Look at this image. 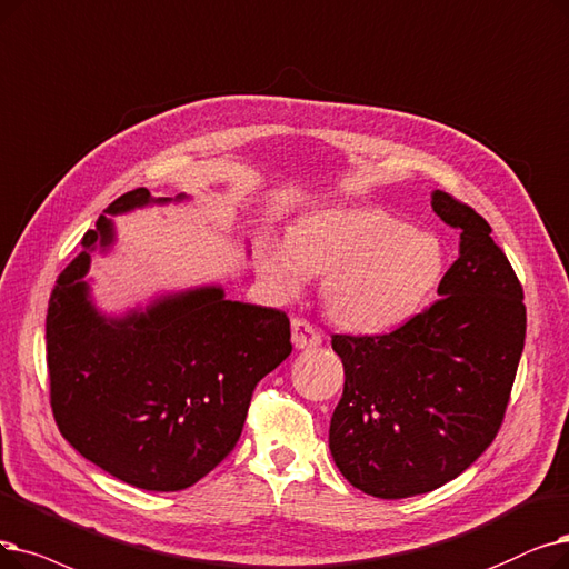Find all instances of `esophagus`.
I'll return each instance as SVG.
<instances>
[{
	"label": "esophagus",
	"mask_w": 569,
	"mask_h": 569,
	"mask_svg": "<svg viewBox=\"0 0 569 569\" xmlns=\"http://www.w3.org/2000/svg\"><path fill=\"white\" fill-rule=\"evenodd\" d=\"M320 341H323V337H320V332L311 323H307V320H302V318L292 320V346L295 349H300V351L316 349V346H320Z\"/></svg>",
	"instance_id": "1"
}]
</instances>
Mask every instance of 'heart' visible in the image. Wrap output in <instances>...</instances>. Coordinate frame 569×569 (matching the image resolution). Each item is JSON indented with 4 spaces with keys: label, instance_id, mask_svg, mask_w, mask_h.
I'll return each instance as SVG.
<instances>
[{
    "label": "heart",
    "instance_id": "1",
    "mask_svg": "<svg viewBox=\"0 0 569 569\" xmlns=\"http://www.w3.org/2000/svg\"><path fill=\"white\" fill-rule=\"evenodd\" d=\"M262 279L283 298L320 277V302L337 326L377 335L405 326L441 283V241L377 207L316 209L295 220L286 239L258 246Z\"/></svg>",
    "mask_w": 569,
    "mask_h": 569
}]
</instances>
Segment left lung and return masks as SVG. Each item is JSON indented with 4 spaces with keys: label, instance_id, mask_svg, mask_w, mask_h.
<instances>
[{
    "label": "left lung",
    "instance_id": "1",
    "mask_svg": "<svg viewBox=\"0 0 569 569\" xmlns=\"http://www.w3.org/2000/svg\"><path fill=\"white\" fill-rule=\"evenodd\" d=\"M430 204L460 232L439 300L388 335L332 337L346 379L330 453L351 486L381 500L430 492L488 449L526 341L523 288L490 226L441 190Z\"/></svg>",
    "mask_w": 569,
    "mask_h": 569
}]
</instances>
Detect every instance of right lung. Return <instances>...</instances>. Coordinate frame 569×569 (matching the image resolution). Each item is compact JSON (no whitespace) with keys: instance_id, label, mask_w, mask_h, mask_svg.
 <instances>
[{"instance_id":"1","label":"right lung","mask_w":569,"mask_h":569,"mask_svg":"<svg viewBox=\"0 0 569 569\" xmlns=\"http://www.w3.org/2000/svg\"><path fill=\"white\" fill-rule=\"evenodd\" d=\"M130 190L97 218L56 281L46 316L51 407L86 460L143 490H183L241 435L256 383L292 351L283 311L226 298L220 283L158 292L122 313L97 307L88 271L118 241L113 216L190 202Z\"/></svg>"}]
</instances>
